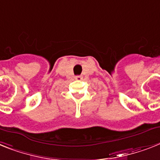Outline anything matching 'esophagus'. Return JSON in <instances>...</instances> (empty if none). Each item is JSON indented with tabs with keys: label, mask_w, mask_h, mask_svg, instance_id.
Returning <instances> with one entry per match:
<instances>
[{
	"label": "esophagus",
	"mask_w": 160,
	"mask_h": 160,
	"mask_svg": "<svg viewBox=\"0 0 160 160\" xmlns=\"http://www.w3.org/2000/svg\"><path fill=\"white\" fill-rule=\"evenodd\" d=\"M83 79V77H82L81 76H76V80H82Z\"/></svg>",
	"instance_id": "34e87169"
}]
</instances>
